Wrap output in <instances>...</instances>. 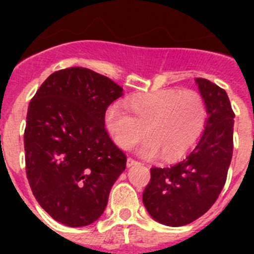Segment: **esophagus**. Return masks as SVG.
<instances>
[{
    "label": "esophagus",
    "instance_id": "1",
    "mask_svg": "<svg viewBox=\"0 0 254 254\" xmlns=\"http://www.w3.org/2000/svg\"><path fill=\"white\" fill-rule=\"evenodd\" d=\"M137 164H140V163H138L137 160H134L133 158L127 159V167H133V165H137Z\"/></svg>",
    "mask_w": 254,
    "mask_h": 254
}]
</instances>
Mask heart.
I'll return each mask as SVG.
<instances>
[{
	"label": "heart",
	"instance_id": "heart-1",
	"mask_svg": "<svg viewBox=\"0 0 254 254\" xmlns=\"http://www.w3.org/2000/svg\"><path fill=\"white\" fill-rule=\"evenodd\" d=\"M128 113L111 107L105 126L114 142L123 150L133 149L146 131L149 140L141 147L147 158L159 152L176 160L190 152L202 136L207 123L206 100L196 90L163 89L140 94L126 102Z\"/></svg>",
	"mask_w": 254,
	"mask_h": 254
}]
</instances>
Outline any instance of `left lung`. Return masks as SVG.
<instances>
[{"instance_id": "1", "label": "left lung", "mask_w": 254, "mask_h": 254, "mask_svg": "<svg viewBox=\"0 0 254 254\" xmlns=\"http://www.w3.org/2000/svg\"><path fill=\"white\" fill-rule=\"evenodd\" d=\"M208 118L192 151L169 168L154 167L142 202L156 221L168 226L192 223L207 212L225 186L233 156L234 112L224 89L197 77Z\"/></svg>"}]
</instances>
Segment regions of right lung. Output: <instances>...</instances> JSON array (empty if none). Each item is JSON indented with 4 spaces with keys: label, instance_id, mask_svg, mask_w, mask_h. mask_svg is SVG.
Masks as SVG:
<instances>
[{
    "label": "right lung",
    "instance_id": "right-lung-1",
    "mask_svg": "<svg viewBox=\"0 0 254 254\" xmlns=\"http://www.w3.org/2000/svg\"><path fill=\"white\" fill-rule=\"evenodd\" d=\"M123 89L93 69L52 73L29 103L24 132L25 170L44 211L67 226L100 217L127 156L105 128L108 107Z\"/></svg>",
    "mask_w": 254,
    "mask_h": 254
}]
</instances>
